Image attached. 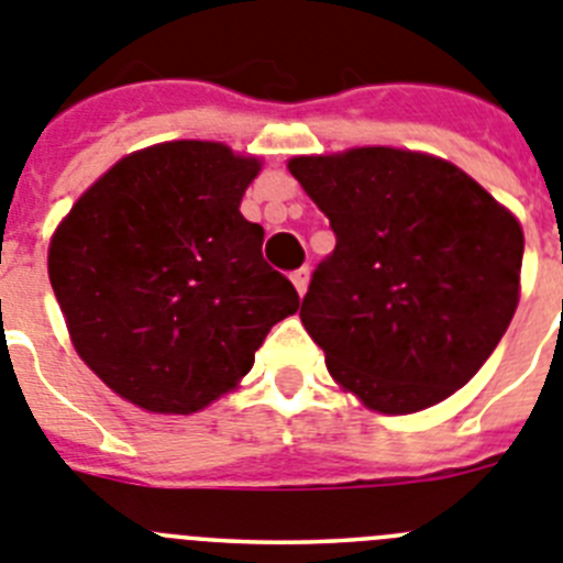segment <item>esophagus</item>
Returning a JSON list of instances; mask_svg holds the SVG:
<instances>
[{"mask_svg": "<svg viewBox=\"0 0 563 563\" xmlns=\"http://www.w3.org/2000/svg\"><path fill=\"white\" fill-rule=\"evenodd\" d=\"M291 283H294V288H297V294H306L308 291V269H297L291 275Z\"/></svg>", "mask_w": 563, "mask_h": 563, "instance_id": "34e87169", "label": "esophagus"}]
</instances>
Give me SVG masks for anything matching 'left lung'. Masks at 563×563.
Masks as SVG:
<instances>
[{
    "instance_id": "1",
    "label": "left lung",
    "mask_w": 563,
    "mask_h": 563,
    "mask_svg": "<svg viewBox=\"0 0 563 563\" xmlns=\"http://www.w3.org/2000/svg\"><path fill=\"white\" fill-rule=\"evenodd\" d=\"M288 170L336 235L300 311L333 382L382 415L445 401L519 306V219L423 151L362 145L291 156Z\"/></svg>"
}]
</instances>
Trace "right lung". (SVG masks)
<instances>
[{
    "mask_svg": "<svg viewBox=\"0 0 563 563\" xmlns=\"http://www.w3.org/2000/svg\"><path fill=\"white\" fill-rule=\"evenodd\" d=\"M261 168L224 143H156L114 162L55 227L47 272L73 347L134 407H210L300 308L263 261V227L241 216Z\"/></svg>",
    "mask_w": 563,
    "mask_h": 563,
    "instance_id": "right-lung-1",
    "label": "right lung"
}]
</instances>
